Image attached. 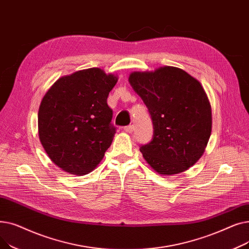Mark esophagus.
Here are the masks:
<instances>
[{"label": "esophagus", "instance_id": "1", "mask_svg": "<svg viewBox=\"0 0 249 249\" xmlns=\"http://www.w3.org/2000/svg\"><path fill=\"white\" fill-rule=\"evenodd\" d=\"M124 130H125V132H127V133H131L133 131V125H129V126L124 127Z\"/></svg>", "mask_w": 249, "mask_h": 249}]
</instances>
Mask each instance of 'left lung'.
<instances>
[{
	"mask_svg": "<svg viewBox=\"0 0 249 249\" xmlns=\"http://www.w3.org/2000/svg\"><path fill=\"white\" fill-rule=\"evenodd\" d=\"M129 83L151 115L152 140L140 147L155 173L187 171L203 155L212 131V109L201 83L187 71L161 67L134 71Z\"/></svg>",
	"mask_w": 249,
	"mask_h": 249,
	"instance_id": "obj_1",
	"label": "left lung"
}]
</instances>
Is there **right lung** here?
Segmentation results:
<instances>
[{"label":"right lung","instance_id":"right-lung-1","mask_svg":"<svg viewBox=\"0 0 249 249\" xmlns=\"http://www.w3.org/2000/svg\"><path fill=\"white\" fill-rule=\"evenodd\" d=\"M118 76L98 68L59 77L38 111V133L51 161L83 176L100 163L115 134L107 98Z\"/></svg>","mask_w":249,"mask_h":249}]
</instances>
